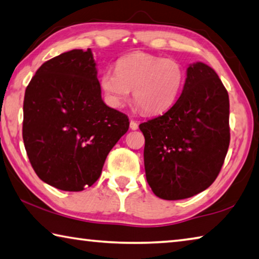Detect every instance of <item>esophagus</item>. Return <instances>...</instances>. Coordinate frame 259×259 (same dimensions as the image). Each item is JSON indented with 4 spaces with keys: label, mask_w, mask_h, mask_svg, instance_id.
Segmentation results:
<instances>
[{
    "label": "esophagus",
    "mask_w": 259,
    "mask_h": 259,
    "mask_svg": "<svg viewBox=\"0 0 259 259\" xmlns=\"http://www.w3.org/2000/svg\"><path fill=\"white\" fill-rule=\"evenodd\" d=\"M130 129L131 130H137L138 129V123L134 120L130 121Z\"/></svg>",
    "instance_id": "34e87169"
}]
</instances>
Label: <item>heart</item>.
I'll return each instance as SVG.
<instances>
[{
  "label": "heart",
  "mask_w": 259,
  "mask_h": 259,
  "mask_svg": "<svg viewBox=\"0 0 259 259\" xmlns=\"http://www.w3.org/2000/svg\"><path fill=\"white\" fill-rule=\"evenodd\" d=\"M184 83L185 69L177 60L145 52L122 57L116 61L115 71L107 69L99 77V87L109 106L123 107L134 90L136 104L150 115L171 108Z\"/></svg>",
  "instance_id": "heart-1"
}]
</instances>
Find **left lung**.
Masks as SVG:
<instances>
[{
  "label": "left lung",
  "instance_id": "1",
  "mask_svg": "<svg viewBox=\"0 0 259 259\" xmlns=\"http://www.w3.org/2000/svg\"><path fill=\"white\" fill-rule=\"evenodd\" d=\"M181 97L163 115L139 124L148 185L163 200L198 194L217 178L230 145V100L221 78L191 64Z\"/></svg>",
  "mask_w": 259,
  "mask_h": 259
}]
</instances>
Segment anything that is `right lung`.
<instances>
[{"mask_svg": "<svg viewBox=\"0 0 259 259\" xmlns=\"http://www.w3.org/2000/svg\"><path fill=\"white\" fill-rule=\"evenodd\" d=\"M128 129V116L103 102L90 49L46 61L26 88V152L38 178L58 190L78 192L96 183Z\"/></svg>", "mask_w": 259, "mask_h": 259, "instance_id": "obj_1", "label": "right lung"}]
</instances>
